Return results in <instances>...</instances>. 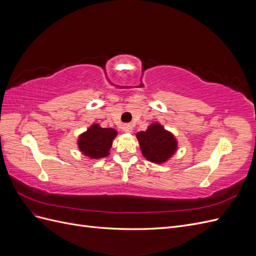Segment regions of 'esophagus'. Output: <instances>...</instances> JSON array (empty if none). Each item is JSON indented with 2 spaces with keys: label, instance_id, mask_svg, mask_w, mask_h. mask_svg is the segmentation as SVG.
Segmentation results:
<instances>
[{
  "label": "esophagus",
  "instance_id": "34e87169",
  "mask_svg": "<svg viewBox=\"0 0 256 256\" xmlns=\"http://www.w3.org/2000/svg\"><path fill=\"white\" fill-rule=\"evenodd\" d=\"M122 130L125 131V132H127V134H130V132H132L134 126L131 125V124H126V125L122 126Z\"/></svg>",
  "mask_w": 256,
  "mask_h": 256
}]
</instances>
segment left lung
<instances>
[{
  "mask_svg": "<svg viewBox=\"0 0 256 256\" xmlns=\"http://www.w3.org/2000/svg\"><path fill=\"white\" fill-rule=\"evenodd\" d=\"M144 158L154 164H164L177 150V141L172 132L159 122H152L145 131L136 134Z\"/></svg>",
  "mask_w": 256,
  "mask_h": 256,
  "instance_id": "1",
  "label": "left lung"
}]
</instances>
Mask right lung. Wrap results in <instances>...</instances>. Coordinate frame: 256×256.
<instances>
[{"label": "right lung", "mask_w": 256, "mask_h": 256, "mask_svg": "<svg viewBox=\"0 0 256 256\" xmlns=\"http://www.w3.org/2000/svg\"><path fill=\"white\" fill-rule=\"evenodd\" d=\"M118 131L113 128H102L98 124L92 125L78 138V147L84 156L92 159L104 158L110 154L113 140Z\"/></svg>", "instance_id": "obj_1"}]
</instances>
